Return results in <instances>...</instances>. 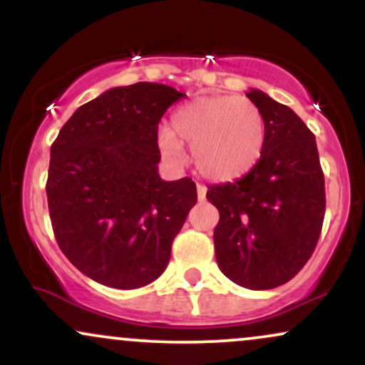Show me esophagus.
Masks as SVG:
<instances>
[{
	"instance_id": "1",
	"label": "esophagus",
	"mask_w": 365,
	"mask_h": 365,
	"mask_svg": "<svg viewBox=\"0 0 365 365\" xmlns=\"http://www.w3.org/2000/svg\"><path fill=\"white\" fill-rule=\"evenodd\" d=\"M206 192H207L206 187L200 185V183H197V199H199V200L206 199Z\"/></svg>"
}]
</instances>
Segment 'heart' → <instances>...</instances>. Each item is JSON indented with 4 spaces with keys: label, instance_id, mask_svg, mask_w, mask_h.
Returning a JSON list of instances; mask_svg holds the SVG:
<instances>
[{
    "label": "heart",
    "instance_id": "obj_1",
    "mask_svg": "<svg viewBox=\"0 0 365 365\" xmlns=\"http://www.w3.org/2000/svg\"><path fill=\"white\" fill-rule=\"evenodd\" d=\"M264 142L261 110L250 99L230 94L200 96L183 104L171 115L170 130L158 133L159 153L166 161L182 165V144L190 145L197 171L215 182H230L254 168Z\"/></svg>",
    "mask_w": 365,
    "mask_h": 365
}]
</instances>
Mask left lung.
Masks as SVG:
<instances>
[{
	"instance_id": "left-lung-1",
	"label": "left lung",
	"mask_w": 365,
	"mask_h": 365,
	"mask_svg": "<svg viewBox=\"0 0 365 365\" xmlns=\"http://www.w3.org/2000/svg\"><path fill=\"white\" fill-rule=\"evenodd\" d=\"M247 98L266 121L259 161L245 177L207 187L220 211L215 252L220 269L250 290L290 282L311 259L324 220V175L316 137L295 111L257 89Z\"/></svg>"
}]
</instances>
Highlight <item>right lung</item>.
<instances>
[{"instance_id": "obj_1", "label": "right lung", "mask_w": 365, "mask_h": 365, "mask_svg": "<svg viewBox=\"0 0 365 365\" xmlns=\"http://www.w3.org/2000/svg\"><path fill=\"white\" fill-rule=\"evenodd\" d=\"M180 98L165 83L115 87L82 104L53 142L46 194L54 237L94 282L132 290L168 266L197 202L192 178L158 173V125Z\"/></svg>"}]
</instances>
